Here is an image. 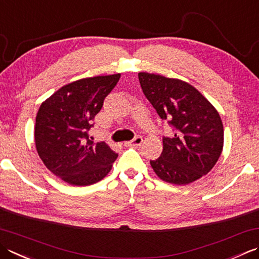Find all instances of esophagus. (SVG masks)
<instances>
[{"mask_svg":"<svg viewBox=\"0 0 259 259\" xmlns=\"http://www.w3.org/2000/svg\"><path fill=\"white\" fill-rule=\"evenodd\" d=\"M143 141H144L143 137L137 136V137H135L133 140H130V141H128V143H125V145H128V146H140L141 144H143Z\"/></svg>","mask_w":259,"mask_h":259,"instance_id":"34e87169","label":"esophagus"}]
</instances>
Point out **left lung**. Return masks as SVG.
Masks as SVG:
<instances>
[{"mask_svg": "<svg viewBox=\"0 0 259 259\" xmlns=\"http://www.w3.org/2000/svg\"><path fill=\"white\" fill-rule=\"evenodd\" d=\"M143 92L174 136L163 138V153L150 160L156 175L167 183L186 185L209 173L224 148L220 114L194 86L159 74H138Z\"/></svg>", "mask_w": 259, "mask_h": 259, "instance_id": "8db88e82", "label": "left lung"}]
</instances>
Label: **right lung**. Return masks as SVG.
Masks as SVG:
<instances>
[{
  "label": "right lung",
  "mask_w": 259,
  "mask_h": 259,
  "mask_svg": "<svg viewBox=\"0 0 259 259\" xmlns=\"http://www.w3.org/2000/svg\"><path fill=\"white\" fill-rule=\"evenodd\" d=\"M121 74L82 78L44 101L35 116L34 143L40 159L66 183L86 186L109 174L118 157L104 141L89 136L92 120Z\"/></svg>",
  "instance_id": "right-lung-1"
}]
</instances>
